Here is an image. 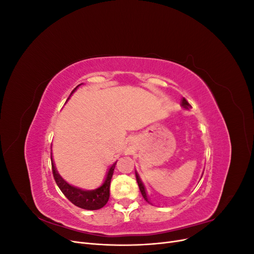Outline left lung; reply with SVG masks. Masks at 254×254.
<instances>
[{
	"label": "left lung",
	"instance_id": "1",
	"mask_svg": "<svg viewBox=\"0 0 254 254\" xmlns=\"http://www.w3.org/2000/svg\"><path fill=\"white\" fill-rule=\"evenodd\" d=\"M181 106L183 107L184 109H190L191 108V106L189 104V102L187 101L186 98H182V101H181ZM135 178H136V182H137V186H139V189H140V190H141V194H142V196H143V198L145 199L146 201L147 202H149V200H148V196H147V193H146V190H145V187H144V184H143V182H142V180L140 179V177H139V175H137V173L135 172ZM150 203V202H149Z\"/></svg>",
	"mask_w": 254,
	"mask_h": 254
}]
</instances>
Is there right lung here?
Here are the masks:
<instances>
[{
	"label": "right lung",
	"instance_id": "right-lung-1",
	"mask_svg": "<svg viewBox=\"0 0 254 254\" xmlns=\"http://www.w3.org/2000/svg\"><path fill=\"white\" fill-rule=\"evenodd\" d=\"M80 84H78V86L72 91L71 95L74 93V91L80 86ZM51 160H52V171H53L54 179H55L60 190L63 191L64 195L73 204H75L78 207H81V209H84V210H98V209H102V207L108 202L109 196H110V182H111L113 171L117 162H115L108 170L105 181L101 187L96 190H81L79 188H75L71 186V184H68L65 180H64L63 177L58 174L56 170L52 155H51Z\"/></svg>",
	"mask_w": 254,
	"mask_h": 254
}]
</instances>
